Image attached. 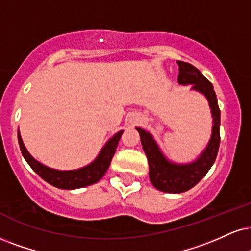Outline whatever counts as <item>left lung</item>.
<instances>
[{"mask_svg": "<svg viewBox=\"0 0 251 251\" xmlns=\"http://www.w3.org/2000/svg\"><path fill=\"white\" fill-rule=\"evenodd\" d=\"M179 65V85H192V91L199 92L208 101L213 117L212 135L208 143L196 160L186 164L168 159L149 131L136 128L149 162V177L157 190L166 193H182L191 190L206 176L215 162L220 145V109L213 85L193 65L177 61Z\"/></svg>", "mask_w": 251, "mask_h": 251, "instance_id": "8db88e82", "label": "left lung"}]
</instances>
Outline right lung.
<instances>
[{
    "instance_id": "obj_1",
    "label": "right lung",
    "mask_w": 251,
    "mask_h": 251,
    "mask_svg": "<svg viewBox=\"0 0 251 251\" xmlns=\"http://www.w3.org/2000/svg\"><path fill=\"white\" fill-rule=\"evenodd\" d=\"M123 130L116 132L106 144L103 145L98 157L89 163L88 165L76 170H69V171H61V170L51 169L44 164L36 160L26 150L25 145L22 141L20 130H18V143L22 151V154L25 158L30 168L35 171L40 178H43L46 182L51 184L52 186L61 188V190H75L89 186L95 184L103 177L104 173L109 168L111 158L119 144V141L122 136Z\"/></svg>"
}]
</instances>
